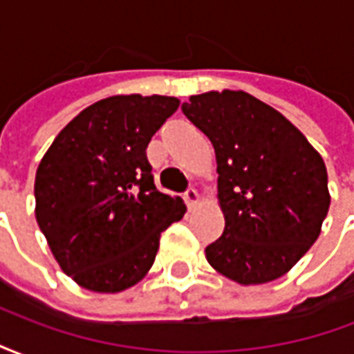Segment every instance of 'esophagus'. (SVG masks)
<instances>
[{"mask_svg": "<svg viewBox=\"0 0 354 354\" xmlns=\"http://www.w3.org/2000/svg\"><path fill=\"white\" fill-rule=\"evenodd\" d=\"M184 201L187 208H193L197 203H199V195H197V189L195 187H189L187 192L184 193Z\"/></svg>", "mask_w": 354, "mask_h": 354, "instance_id": "obj_1", "label": "esophagus"}]
</instances>
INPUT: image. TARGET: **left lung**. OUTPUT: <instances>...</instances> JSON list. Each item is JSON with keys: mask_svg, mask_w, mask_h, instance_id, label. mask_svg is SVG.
<instances>
[{"mask_svg": "<svg viewBox=\"0 0 354 354\" xmlns=\"http://www.w3.org/2000/svg\"><path fill=\"white\" fill-rule=\"evenodd\" d=\"M212 142L222 237L207 260L239 284L288 273L319 239L330 208L319 151L277 109L243 91H210L182 104Z\"/></svg>", "mask_w": 354, "mask_h": 354, "instance_id": "8db88e82", "label": "left lung"}]
</instances>
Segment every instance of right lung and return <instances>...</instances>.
<instances>
[{
	"instance_id": "1",
	"label": "right lung",
	"mask_w": 354,
	"mask_h": 354,
	"mask_svg": "<svg viewBox=\"0 0 354 354\" xmlns=\"http://www.w3.org/2000/svg\"><path fill=\"white\" fill-rule=\"evenodd\" d=\"M180 106L174 96L117 94L58 132L35 172V220L60 269L115 294L151 269L161 233L182 220L180 197L153 184L146 149Z\"/></svg>"
}]
</instances>
